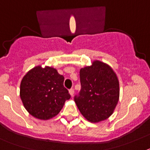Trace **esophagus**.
I'll return each mask as SVG.
<instances>
[{"label": "esophagus", "mask_w": 150, "mask_h": 150, "mask_svg": "<svg viewBox=\"0 0 150 150\" xmlns=\"http://www.w3.org/2000/svg\"><path fill=\"white\" fill-rule=\"evenodd\" d=\"M74 92H75V91H74V89H73V88H71V89L69 90V94L71 95V97L74 96Z\"/></svg>", "instance_id": "1"}]
</instances>
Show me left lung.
Returning a JSON list of instances; mask_svg holds the SVG:
<instances>
[{"label": "left lung", "mask_w": 150, "mask_h": 150, "mask_svg": "<svg viewBox=\"0 0 150 150\" xmlns=\"http://www.w3.org/2000/svg\"><path fill=\"white\" fill-rule=\"evenodd\" d=\"M81 88L75 102L88 121H104L115 110L119 98V82L113 69L106 63L94 61L80 69Z\"/></svg>", "instance_id": "8db88e82"}]
</instances>
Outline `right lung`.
Wrapping results in <instances>:
<instances>
[{
	"mask_svg": "<svg viewBox=\"0 0 150 150\" xmlns=\"http://www.w3.org/2000/svg\"><path fill=\"white\" fill-rule=\"evenodd\" d=\"M63 84L64 76L52 67L31 69L21 81L20 97L24 108L38 119L54 117L71 97Z\"/></svg>",
	"mask_w": 150,
	"mask_h": 150,
	"instance_id": "add662e5",
	"label": "right lung"
}]
</instances>
